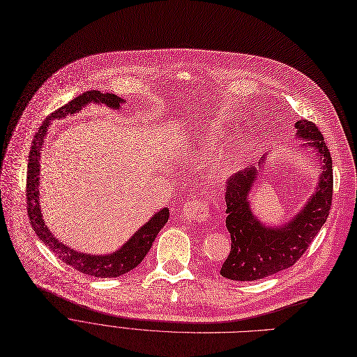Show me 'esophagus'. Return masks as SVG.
Masks as SVG:
<instances>
[{
	"mask_svg": "<svg viewBox=\"0 0 357 357\" xmlns=\"http://www.w3.org/2000/svg\"><path fill=\"white\" fill-rule=\"evenodd\" d=\"M205 218H207V214H205L204 204L201 201L192 199L188 204L183 205L182 220L194 221V222H202Z\"/></svg>",
	"mask_w": 357,
	"mask_h": 357,
	"instance_id": "esophagus-1",
	"label": "esophagus"
}]
</instances>
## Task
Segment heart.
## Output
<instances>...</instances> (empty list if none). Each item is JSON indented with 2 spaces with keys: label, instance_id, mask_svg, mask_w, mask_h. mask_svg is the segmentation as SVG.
Returning a JSON list of instances; mask_svg holds the SVG:
<instances>
[{
  "label": "heart",
  "instance_id": "b5f03b06",
  "mask_svg": "<svg viewBox=\"0 0 357 357\" xmlns=\"http://www.w3.org/2000/svg\"><path fill=\"white\" fill-rule=\"evenodd\" d=\"M229 142V137L222 133H207L204 135L198 143H197V155L199 158H205L214 152L221 144H226ZM243 163V156L237 150L222 155L208 171V181L211 185H222L229 182L240 169Z\"/></svg>",
  "mask_w": 357,
  "mask_h": 357
}]
</instances>
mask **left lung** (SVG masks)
Masks as SVG:
<instances>
[{
  "label": "left lung",
  "instance_id": "8db88e82",
  "mask_svg": "<svg viewBox=\"0 0 357 357\" xmlns=\"http://www.w3.org/2000/svg\"><path fill=\"white\" fill-rule=\"evenodd\" d=\"M298 140L307 142L301 150L315 155L318 182L303 208L284 224H265L252 210L250 192L260 178L259 167H246L227 183L226 227L231 236V250L220 275L231 280H257L288 269L304 255L327 221L333 197V162L318 127L307 120L295 123Z\"/></svg>",
  "mask_w": 357,
  "mask_h": 357
}]
</instances>
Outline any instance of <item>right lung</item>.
I'll return each mask as SVG.
<instances>
[{
    "instance_id": "add662e5",
    "label": "right lung",
    "mask_w": 357,
    "mask_h": 357,
    "mask_svg": "<svg viewBox=\"0 0 357 357\" xmlns=\"http://www.w3.org/2000/svg\"><path fill=\"white\" fill-rule=\"evenodd\" d=\"M104 104L108 108L120 109L121 104L126 101L114 93L101 92V91H86L82 96L73 98L66 105L56 109L54 112L43 121L39 131H37L31 150L29 155L27 165V213L30 224L36 236L42 240V243L58 256L66 265L72 266L85 275L96 278H117L130 271H133L140 261L146 257L147 252L152 248L158 233L163 229L169 218V210L162 208L150 217L137 231L131 236L121 248L116 252L107 255H91L79 250H75L70 246L65 245L62 240L54 237V234L45 222L42 208H40V158L45 139L47 136L49 126L53 120H61L66 116H73L79 112L88 104Z\"/></svg>"
}]
</instances>
